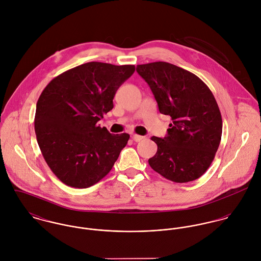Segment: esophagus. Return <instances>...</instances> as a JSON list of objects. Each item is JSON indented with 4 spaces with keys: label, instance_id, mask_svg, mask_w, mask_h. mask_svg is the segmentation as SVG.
<instances>
[{
    "label": "esophagus",
    "instance_id": "1",
    "mask_svg": "<svg viewBox=\"0 0 261 261\" xmlns=\"http://www.w3.org/2000/svg\"><path fill=\"white\" fill-rule=\"evenodd\" d=\"M132 138H133V140L135 141V142H137V143H139V142H141V141H143L144 140V137H142V136H139V135H133L132 136Z\"/></svg>",
    "mask_w": 261,
    "mask_h": 261
}]
</instances>
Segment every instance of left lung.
Masks as SVG:
<instances>
[{"label": "left lung", "mask_w": 261, "mask_h": 261, "mask_svg": "<svg viewBox=\"0 0 261 261\" xmlns=\"http://www.w3.org/2000/svg\"><path fill=\"white\" fill-rule=\"evenodd\" d=\"M162 114L171 116L168 135L151 137L156 146L150 168L164 178L186 183L210 167L222 136V117L209 87L190 71L168 62L137 66Z\"/></svg>", "instance_id": "left-lung-1"}]
</instances>
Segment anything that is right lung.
Instances as JSON below:
<instances>
[{
    "mask_svg": "<svg viewBox=\"0 0 261 261\" xmlns=\"http://www.w3.org/2000/svg\"><path fill=\"white\" fill-rule=\"evenodd\" d=\"M135 65L88 62L53 78L36 106L35 133L53 174L65 185L88 188L112 169L128 134L112 135L97 121L113 109L118 87Z\"/></svg>",
    "mask_w": 261,
    "mask_h": 261,
    "instance_id": "right-lung-1",
    "label": "right lung"
}]
</instances>
